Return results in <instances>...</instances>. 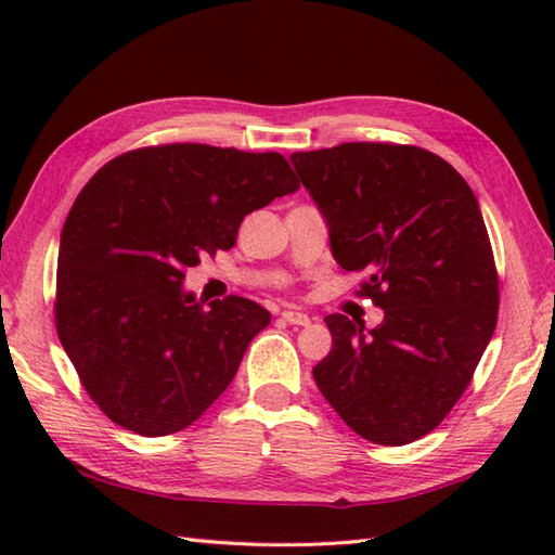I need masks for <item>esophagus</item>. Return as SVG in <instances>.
Segmentation results:
<instances>
[{
	"label": "esophagus",
	"instance_id": "34e87169",
	"mask_svg": "<svg viewBox=\"0 0 555 555\" xmlns=\"http://www.w3.org/2000/svg\"><path fill=\"white\" fill-rule=\"evenodd\" d=\"M281 317H284L288 324H296V326H308L312 322L308 314L298 312V310H284V312H281Z\"/></svg>",
	"mask_w": 555,
	"mask_h": 555
}]
</instances>
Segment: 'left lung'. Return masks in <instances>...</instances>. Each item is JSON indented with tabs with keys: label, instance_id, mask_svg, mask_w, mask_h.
<instances>
[{
	"label": "left lung",
	"instance_id": "8db88e82",
	"mask_svg": "<svg viewBox=\"0 0 555 555\" xmlns=\"http://www.w3.org/2000/svg\"><path fill=\"white\" fill-rule=\"evenodd\" d=\"M346 271L384 310L364 328L328 314L332 352L312 370L362 439L405 446L463 396L499 320V276L473 188L412 145L344 143L291 155Z\"/></svg>",
	"mask_w": 555,
	"mask_h": 555
}]
</instances>
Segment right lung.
<instances>
[{"label": "right lung", "mask_w": 555, "mask_h": 555, "mask_svg": "<svg viewBox=\"0 0 555 555\" xmlns=\"http://www.w3.org/2000/svg\"><path fill=\"white\" fill-rule=\"evenodd\" d=\"M279 152L176 143L126 152L70 207L56 259V332L82 386L124 429H185L233 382L271 314L205 305L185 269L229 250L245 215L296 193Z\"/></svg>", "instance_id": "obj_1"}]
</instances>
